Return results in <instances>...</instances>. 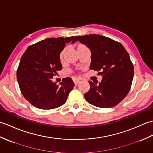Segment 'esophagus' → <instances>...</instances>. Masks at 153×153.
<instances>
[{
	"instance_id": "esophagus-1",
	"label": "esophagus",
	"mask_w": 153,
	"mask_h": 153,
	"mask_svg": "<svg viewBox=\"0 0 153 153\" xmlns=\"http://www.w3.org/2000/svg\"><path fill=\"white\" fill-rule=\"evenodd\" d=\"M74 82L75 83V85H77L80 82V79L77 78V77H74Z\"/></svg>"
}]
</instances>
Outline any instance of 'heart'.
Masks as SVG:
<instances>
[{
    "mask_svg": "<svg viewBox=\"0 0 153 153\" xmlns=\"http://www.w3.org/2000/svg\"><path fill=\"white\" fill-rule=\"evenodd\" d=\"M64 51H63L62 52V53H61V54H60V58H61L63 57V55H64Z\"/></svg>",
    "mask_w": 153,
    "mask_h": 153,
    "instance_id": "heart-1",
    "label": "heart"
}]
</instances>
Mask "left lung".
I'll list each match as a JSON object with an SVG mask.
<instances>
[{"instance_id": "obj_1", "label": "left lung", "mask_w": 153, "mask_h": 153, "mask_svg": "<svg viewBox=\"0 0 153 153\" xmlns=\"http://www.w3.org/2000/svg\"><path fill=\"white\" fill-rule=\"evenodd\" d=\"M74 41L89 48L90 69L99 71L102 77L99 84L89 81L85 100L100 108L116 106L128 95L134 77V68L128 53L119 42L98 34L76 36Z\"/></svg>"}]
</instances>
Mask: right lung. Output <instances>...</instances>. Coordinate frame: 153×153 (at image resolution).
Listing matches in <instances>:
<instances>
[{
    "label": "right lung",
    "instance_id": "right-lung-1",
    "mask_svg": "<svg viewBox=\"0 0 153 153\" xmlns=\"http://www.w3.org/2000/svg\"><path fill=\"white\" fill-rule=\"evenodd\" d=\"M74 36L48 38L30 45L23 54L17 70V80L23 96L36 108L50 110L66 102L74 83L70 77L62 80L60 86L53 77L62 68L60 53Z\"/></svg>",
    "mask_w": 153,
    "mask_h": 153
}]
</instances>
